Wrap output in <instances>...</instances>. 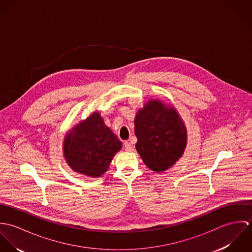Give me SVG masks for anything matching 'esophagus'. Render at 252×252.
Here are the masks:
<instances>
[{
  "mask_svg": "<svg viewBox=\"0 0 252 252\" xmlns=\"http://www.w3.org/2000/svg\"><path fill=\"white\" fill-rule=\"evenodd\" d=\"M124 148H125L126 151H131L132 148H133V146H132V144H131L129 141H126V142L124 143Z\"/></svg>",
  "mask_w": 252,
  "mask_h": 252,
  "instance_id": "1",
  "label": "esophagus"
}]
</instances>
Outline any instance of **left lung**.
<instances>
[{"label":"left lung","instance_id":"obj_1","mask_svg":"<svg viewBox=\"0 0 252 252\" xmlns=\"http://www.w3.org/2000/svg\"><path fill=\"white\" fill-rule=\"evenodd\" d=\"M134 122L136 149L149 169L166 171L182 156L187 132L176 108L150 100L137 112Z\"/></svg>","mask_w":252,"mask_h":252}]
</instances>
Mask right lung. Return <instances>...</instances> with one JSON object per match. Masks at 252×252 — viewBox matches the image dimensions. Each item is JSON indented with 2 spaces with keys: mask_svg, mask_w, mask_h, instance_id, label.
<instances>
[{
  "mask_svg": "<svg viewBox=\"0 0 252 252\" xmlns=\"http://www.w3.org/2000/svg\"><path fill=\"white\" fill-rule=\"evenodd\" d=\"M122 147L98 111L72 128L64 139V157L74 172L99 178Z\"/></svg>",
  "mask_w": 252,
  "mask_h": 252,
  "instance_id": "1",
  "label": "right lung"
}]
</instances>
